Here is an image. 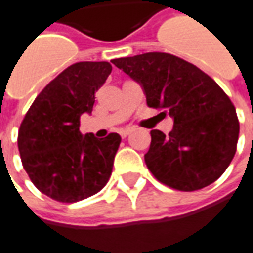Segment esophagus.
Here are the masks:
<instances>
[{
  "label": "esophagus",
  "mask_w": 253,
  "mask_h": 253,
  "mask_svg": "<svg viewBox=\"0 0 253 253\" xmlns=\"http://www.w3.org/2000/svg\"><path fill=\"white\" fill-rule=\"evenodd\" d=\"M131 132H132V128H123V130H121L119 134H121L122 138H126L127 135H130Z\"/></svg>",
  "instance_id": "obj_1"
}]
</instances>
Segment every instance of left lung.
<instances>
[{"label": "left lung", "mask_w": 253, "mask_h": 253, "mask_svg": "<svg viewBox=\"0 0 253 253\" xmlns=\"http://www.w3.org/2000/svg\"><path fill=\"white\" fill-rule=\"evenodd\" d=\"M112 63L142 85L150 108L173 118L168 135L150 131L145 163L154 177L187 192L217 180L233 160L240 131L236 108L221 86L199 67L168 52Z\"/></svg>", "instance_id": "1"}]
</instances>
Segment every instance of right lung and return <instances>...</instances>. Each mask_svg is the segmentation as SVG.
<instances>
[{
	"mask_svg": "<svg viewBox=\"0 0 253 253\" xmlns=\"http://www.w3.org/2000/svg\"><path fill=\"white\" fill-rule=\"evenodd\" d=\"M111 70L108 62L73 63L36 96L20 125L23 167L34 186L54 201H83L110 180L121 135H83L80 116L92 112L94 94Z\"/></svg>",
	"mask_w": 253,
	"mask_h": 253,
	"instance_id": "obj_1",
	"label": "right lung"
}]
</instances>
